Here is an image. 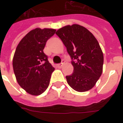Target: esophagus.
Here are the masks:
<instances>
[{
	"label": "esophagus",
	"instance_id": "esophagus-1",
	"mask_svg": "<svg viewBox=\"0 0 123 123\" xmlns=\"http://www.w3.org/2000/svg\"><path fill=\"white\" fill-rule=\"evenodd\" d=\"M64 64V60L62 59V60L60 64H59L57 65V66H58V67H59V68H61L62 66H63Z\"/></svg>",
	"mask_w": 123,
	"mask_h": 123
}]
</instances>
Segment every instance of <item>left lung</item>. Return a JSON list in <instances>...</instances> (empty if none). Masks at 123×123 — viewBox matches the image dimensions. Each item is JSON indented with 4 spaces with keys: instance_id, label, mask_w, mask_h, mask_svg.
<instances>
[{
    "instance_id": "obj_1",
    "label": "left lung",
    "mask_w": 123,
    "mask_h": 123,
    "mask_svg": "<svg viewBox=\"0 0 123 123\" xmlns=\"http://www.w3.org/2000/svg\"><path fill=\"white\" fill-rule=\"evenodd\" d=\"M71 57L73 72L66 76L68 84L78 92L93 87L103 70V55L93 34L86 28L74 24L56 32Z\"/></svg>"
}]
</instances>
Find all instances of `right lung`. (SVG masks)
Here are the masks:
<instances>
[{"label": "right lung", "instance_id": "add662e5", "mask_svg": "<svg viewBox=\"0 0 123 123\" xmlns=\"http://www.w3.org/2000/svg\"><path fill=\"white\" fill-rule=\"evenodd\" d=\"M55 31L35 29L27 34L16 47L12 60L14 75L18 84L30 94L40 95L49 86L55 68L43 49Z\"/></svg>", "mask_w": 123, "mask_h": 123}]
</instances>
